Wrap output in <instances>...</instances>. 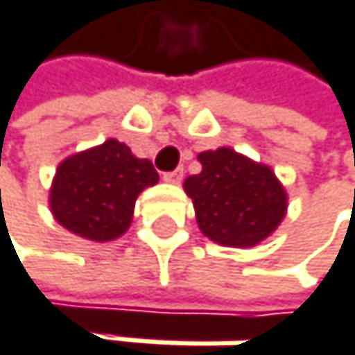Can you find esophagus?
Segmentation results:
<instances>
[{
    "instance_id": "1",
    "label": "esophagus",
    "mask_w": 355,
    "mask_h": 355,
    "mask_svg": "<svg viewBox=\"0 0 355 355\" xmlns=\"http://www.w3.org/2000/svg\"><path fill=\"white\" fill-rule=\"evenodd\" d=\"M163 181H168V183H181L183 181V168H176L172 172H163Z\"/></svg>"
}]
</instances>
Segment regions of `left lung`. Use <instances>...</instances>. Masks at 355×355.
I'll use <instances>...</instances> for the list:
<instances>
[{
  "label": "left lung",
  "mask_w": 355,
  "mask_h": 355,
  "mask_svg": "<svg viewBox=\"0 0 355 355\" xmlns=\"http://www.w3.org/2000/svg\"><path fill=\"white\" fill-rule=\"evenodd\" d=\"M200 174L183 187L192 198L200 231L223 246H255L286 216V192L270 168L231 148L200 153Z\"/></svg>",
  "instance_id": "obj_1"
}]
</instances>
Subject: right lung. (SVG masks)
I'll use <instances>...</instances> for the list:
<instances>
[{"label":"right lung","mask_w":355,"mask_h":355,"mask_svg":"<svg viewBox=\"0 0 355 355\" xmlns=\"http://www.w3.org/2000/svg\"><path fill=\"white\" fill-rule=\"evenodd\" d=\"M159 174L148 159H137L126 144L104 141L58 166L49 207L56 220L76 236L109 242L132 220L135 200Z\"/></svg>","instance_id":"add662e5"}]
</instances>
